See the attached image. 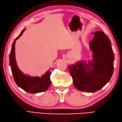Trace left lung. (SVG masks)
Returning a JSON list of instances; mask_svg holds the SVG:
<instances>
[{
  "label": "left lung",
  "mask_w": 122,
  "mask_h": 122,
  "mask_svg": "<svg viewBox=\"0 0 122 122\" xmlns=\"http://www.w3.org/2000/svg\"><path fill=\"white\" fill-rule=\"evenodd\" d=\"M89 47L93 61L88 63L79 61L68 66L73 83L79 91L94 93L110 81L114 71V55L110 39L102 31L93 33Z\"/></svg>",
  "instance_id": "8db88e82"
}]
</instances>
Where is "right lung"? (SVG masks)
I'll return each instance as SVG.
<instances>
[{
  "mask_svg": "<svg viewBox=\"0 0 122 122\" xmlns=\"http://www.w3.org/2000/svg\"><path fill=\"white\" fill-rule=\"evenodd\" d=\"M24 29L19 35L15 39L12 43L11 49L9 55V64L10 66L12 75L16 83L19 87L24 91L31 94L37 93L46 91L51 84L50 76L51 72L50 70L47 71L45 75L41 77H31L25 75L19 70L17 66L15 58V45L16 41L18 39L25 31Z\"/></svg>",
  "mask_w": 122,
  "mask_h": 122,
  "instance_id": "right-lung-1",
  "label": "right lung"
}]
</instances>
